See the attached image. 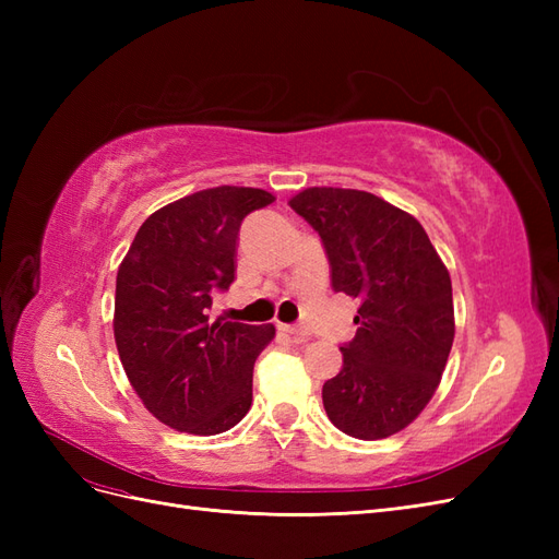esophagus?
<instances>
[{
  "instance_id": "34e87169",
  "label": "esophagus",
  "mask_w": 559,
  "mask_h": 559,
  "mask_svg": "<svg viewBox=\"0 0 559 559\" xmlns=\"http://www.w3.org/2000/svg\"><path fill=\"white\" fill-rule=\"evenodd\" d=\"M280 329H282L284 333L294 335L296 341H306V337H308V331H306V329H300V326H292V324H280Z\"/></svg>"
}]
</instances>
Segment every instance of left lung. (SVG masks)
<instances>
[{
  "label": "left lung",
  "instance_id": "obj_1",
  "mask_svg": "<svg viewBox=\"0 0 559 559\" xmlns=\"http://www.w3.org/2000/svg\"><path fill=\"white\" fill-rule=\"evenodd\" d=\"M289 205L319 233L335 292L359 298L329 419L359 441L403 431L427 408L454 341L450 273L417 218L368 191L312 186Z\"/></svg>",
  "mask_w": 559,
  "mask_h": 559
}]
</instances>
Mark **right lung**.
<instances>
[{
    "label": "right lung",
    "instance_id": "obj_1",
    "mask_svg": "<svg viewBox=\"0 0 559 559\" xmlns=\"http://www.w3.org/2000/svg\"><path fill=\"white\" fill-rule=\"evenodd\" d=\"M275 200L216 186L151 214L118 265L114 341L144 408L195 436L233 429L249 413L253 364L275 326L210 319L212 292L235 280L242 218Z\"/></svg>",
    "mask_w": 559,
    "mask_h": 559
}]
</instances>
